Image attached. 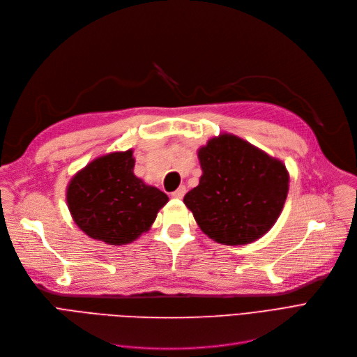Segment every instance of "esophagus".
Segmentation results:
<instances>
[{
  "label": "esophagus",
  "mask_w": 357,
  "mask_h": 357,
  "mask_svg": "<svg viewBox=\"0 0 357 357\" xmlns=\"http://www.w3.org/2000/svg\"><path fill=\"white\" fill-rule=\"evenodd\" d=\"M184 195H185V188H184V185H180V188H178L177 190H174V192L172 193V196H173L174 199H183Z\"/></svg>",
  "instance_id": "34e87169"
}]
</instances>
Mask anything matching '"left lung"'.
I'll return each mask as SVG.
<instances>
[{"label": "left lung", "mask_w": 357, "mask_h": 357, "mask_svg": "<svg viewBox=\"0 0 357 357\" xmlns=\"http://www.w3.org/2000/svg\"><path fill=\"white\" fill-rule=\"evenodd\" d=\"M199 184L183 202L200 229L225 245L256 241L276 224L289 192L284 164L232 133L197 149Z\"/></svg>", "instance_id": "left-lung-1"}]
</instances>
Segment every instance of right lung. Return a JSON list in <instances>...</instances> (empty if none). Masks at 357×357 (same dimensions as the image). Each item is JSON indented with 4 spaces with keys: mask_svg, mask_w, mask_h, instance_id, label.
Segmentation results:
<instances>
[{
    "mask_svg": "<svg viewBox=\"0 0 357 357\" xmlns=\"http://www.w3.org/2000/svg\"><path fill=\"white\" fill-rule=\"evenodd\" d=\"M133 149L97 157L70 180L66 205L90 238L126 245L149 231L168 196L133 174Z\"/></svg>",
    "mask_w": 357,
    "mask_h": 357,
    "instance_id": "1",
    "label": "right lung"
}]
</instances>
